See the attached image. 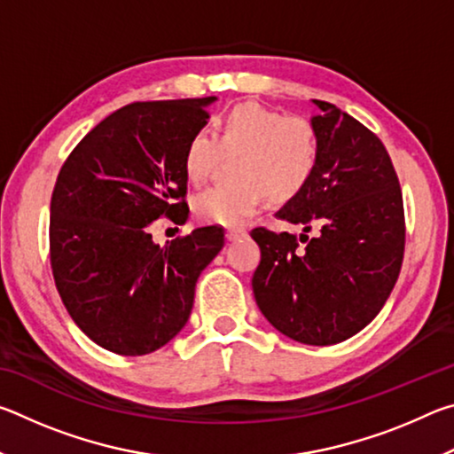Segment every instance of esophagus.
<instances>
[{"label": "esophagus", "mask_w": 454, "mask_h": 454, "mask_svg": "<svg viewBox=\"0 0 454 454\" xmlns=\"http://www.w3.org/2000/svg\"><path fill=\"white\" fill-rule=\"evenodd\" d=\"M246 236V230L244 228H228L226 230V240L228 242H236L240 240V238Z\"/></svg>", "instance_id": "1"}]
</instances>
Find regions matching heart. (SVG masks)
<instances>
[{
    "label": "heart",
    "mask_w": 454,
    "mask_h": 454,
    "mask_svg": "<svg viewBox=\"0 0 454 454\" xmlns=\"http://www.w3.org/2000/svg\"><path fill=\"white\" fill-rule=\"evenodd\" d=\"M317 128L301 116H282L256 102H244L220 116L214 136L198 129L184 150V172L200 184L230 160L232 182L204 190L194 200V214L206 224L238 226L268 196L286 204L304 194L320 166Z\"/></svg>",
    "instance_id": "1"
}]
</instances>
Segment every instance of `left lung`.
<instances>
[{"instance_id": "8db88e82", "label": "left lung", "mask_w": 454, "mask_h": 454, "mask_svg": "<svg viewBox=\"0 0 454 454\" xmlns=\"http://www.w3.org/2000/svg\"><path fill=\"white\" fill-rule=\"evenodd\" d=\"M320 166L276 216L288 232L252 230L260 264L252 290L266 320L292 340L328 347L360 333L387 302L404 254L403 192L382 142L358 120L314 99ZM317 230L309 239L306 231Z\"/></svg>"}]
</instances>
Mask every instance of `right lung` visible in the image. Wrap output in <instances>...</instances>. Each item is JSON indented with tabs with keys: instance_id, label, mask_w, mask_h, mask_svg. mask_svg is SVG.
<instances>
[{
	"instance_id": "1",
	"label": "right lung",
	"mask_w": 454,
	"mask_h": 454,
	"mask_svg": "<svg viewBox=\"0 0 454 454\" xmlns=\"http://www.w3.org/2000/svg\"><path fill=\"white\" fill-rule=\"evenodd\" d=\"M216 98L136 102L91 129L58 174L50 206L51 272L66 310L98 347L162 348L186 326L198 276L224 246L218 226L166 246L150 226L188 218L184 150Z\"/></svg>"
}]
</instances>
